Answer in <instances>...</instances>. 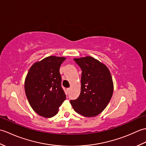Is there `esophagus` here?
<instances>
[{"label":"esophagus","mask_w":146,"mask_h":146,"mask_svg":"<svg viewBox=\"0 0 146 146\" xmlns=\"http://www.w3.org/2000/svg\"><path fill=\"white\" fill-rule=\"evenodd\" d=\"M70 90H71V88H68L67 89V91H68V92H70Z\"/></svg>","instance_id":"obj_1"}]
</instances>
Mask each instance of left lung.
<instances>
[{
  "label": "left lung",
  "instance_id": "1",
  "mask_svg": "<svg viewBox=\"0 0 146 146\" xmlns=\"http://www.w3.org/2000/svg\"><path fill=\"white\" fill-rule=\"evenodd\" d=\"M74 60L82 71V86L78 98L70 100V104L78 113L95 117L105 109L112 97L113 84L110 71L91 56Z\"/></svg>",
  "mask_w": 146,
  "mask_h": 146
}]
</instances>
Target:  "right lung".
Listing matches in <instances>:
<instances>
[{
	"mask_svg": "<svg viewBox=\"0 0 146 146\" xmlns=\"http://www.w3.org/2000/svg\"><path fill=\"white\" fill-rule=\"evenodd\" d=\"M64 57L51 56L31 67L25 80V92L33 109L39 115L52 117L56 115L66 99L61 87L60 68Z\"/></svg>",
	"mask_w": 146,
	"mask_h": 146,
	"instance_id": "right-lung-1",
	"label": "right lung"
}]
</instances>
